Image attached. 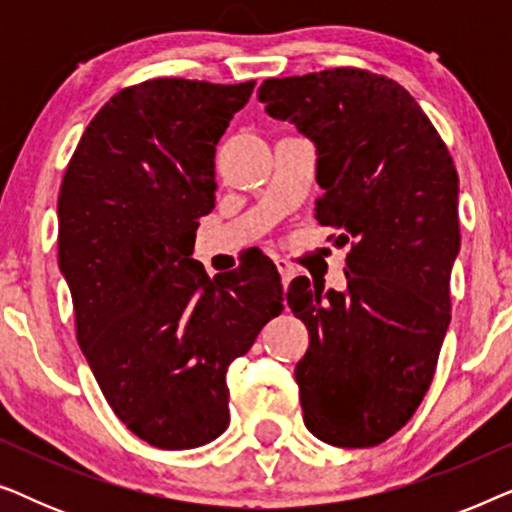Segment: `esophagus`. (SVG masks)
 Returning a JSON list of instances; mask_svg holds the SVG:
<instances>
[{
	"label": "esophagus",
	"instance_id": "obj_1",
	"mask_svg": "<svg viewBox=\"0 0 512 512\" xmlns=\"http://www.w3.org/2000/svg\"><path fill=\"white\" fill-rule=\"evenodd\" d=\"M275 265H277L279 275H282V282H284V286L289 284L293 277H296V265H293L291 261H286V258H282V256H275Z\"/></svg>",
	"mask_w": 512,
	"mask_h": 512
}]
</instances>
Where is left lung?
Returning a JSON list of instances; mask_svg holds the SVG:
<instances>
[{"label":"left lung","mask_w":512,"mask_h":512,"mask_svg":"<svg viewBox=\"0 0 512 512\" xmlns=\"http://www.w3.org/2000/svg\"><path fill=\"white\" fill-rule=\"evenodd\" d=\"M258 100L317 146L314 216L352 244L347 291L296 277L286 293L310 331L296 366L305 426L335 447L380 445L415 415L450 326L457 170L415 97L368 69L265 79Z\"/></svg>","instance_id":"1"}]
</instances>
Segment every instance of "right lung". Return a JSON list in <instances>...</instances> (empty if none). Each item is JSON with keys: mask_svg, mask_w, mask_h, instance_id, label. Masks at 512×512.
<instances>
[{"mask_svg": "<svg viewBox=\"0 0 512 512\" xmlns=\"http://www.w3.org/2000/svg\"><path fill=\"white\" fill-rule=\"evenodd\" d=\"M256 81L151 79L88 123L58 198L76 340L116 417L160 450L230 422L228 366L284 310L275 265L209 275L191 258L214 209V153Z\"/></svg>", "mask_w": 512, "mask_h": 512, "instance_id": "right-lung-1", "label": "right lung"}]
</instances>
